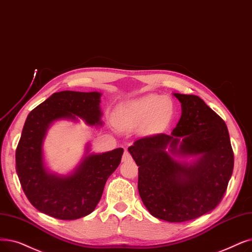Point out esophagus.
Instances as JSON below:
<instances>
[{
  "label": "esophagus",
  "mask_w": 252,
  "mask_h": 252,
  "mask_svg": "<svg viewBox=\"0 0 252 252\" xmlns=\"http://www.w3.org/2000/svg\"><path fill=\"white\" fill-rule=\"evenodd\" d=\"M130 159H132V157H130L128 151L126 150V151L124 152V156H123V161H128V160H130Z\"/></svg>",
  "instance_id": "34e87169"
}]
</instances>
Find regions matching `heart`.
<instances>
[{
  "label": "heart",
  "instance_id": "b5f03b06",
  "mask_svg": "<svg viewBox=\"0 0 252 252\" xmlns=\"http://www.w3.org/2000/svg\"><path fill=\"white\" fill-rule=\"evenodd\" d=\"M173 112L174 103L171 97L149 94L120 106L114 114L113 123L123 132L142 126L143 132L155 134L169 124Z\"/></svg>",
  "mask_w": 252,
  "mask_h": 252
}]
</instances>
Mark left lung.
Here are the masks:
<instances>
[{
  "label": "left lung",
  "instance_id": "obj_1",
  "mask_svg": "<svg viewBox=\"0 0 252 252\" xmlns=\"http://www.w3.org/2000/svg\"><path fill=\"white\" fill-rule=\"evenodd\" d=\"M173 94L182 113L171 135L139 139L128 152L139 167V194L150 214L183 222L220 203L233 173L234 152L224 122L201 97ZM173 156L194 159L189 163Z\"/></svg>",
  "mask_w": 252,
  "mask_h": 252
}]
</instances>
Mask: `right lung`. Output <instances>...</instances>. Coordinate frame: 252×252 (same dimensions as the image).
Returning a JSON list of instances; mask_svg holds the SVG:
<instances>
[{"mask_svg":"<svg viewBox=\"0 0 252 252\" xmlns=\"http://www.w3.org/2000/svg\"><path fill=\"white\" fill-rule=\"evenodd\" d=\"M101 93L63 91L54 93L27 117L16 148V173L27 198L40 212L62 220L91 214L100 202L109 176L122 160L123 148L85 155L72 173L50 172L44 161L43 142L50 126L58 120H84L103 126Z\"/></svg>","mask_w":252,"mask_h":252,"instance_id":"obj_1","label":"right lung"}]
</instances>
